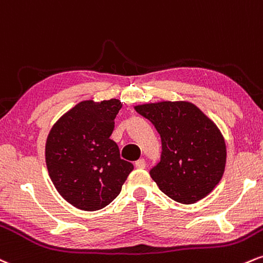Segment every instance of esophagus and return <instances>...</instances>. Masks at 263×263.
Masks as SVG:
<instances>
[{
    "label": "esophagus",
    "mask_w": 263,
    "mask_h": 263,
    "mask_svg": "<svg viewBox=\"0 0 263 263\" xmlns=\"http://www.w3.org/2000/svg\"><path fill=\"white\" fill-rule=\"evenodd\" d=\"M135 167L137 168H145L146 167V161L144 159H139L137 162H135Z\"/></svg>",
    "instance_id": "obj_1"
}]
</instances>
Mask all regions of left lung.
<instances>
[{"instance_id": "left-lung-1", "label": "left lung", "mask_w": 263, "mask_h": 263, "mask_svg": "<svg viewBox=\"0 0 263 263\" xmlns=\"http://www.w3.org/2000/svg\"><path fill=\"white\" fill-rule=\"evenodd\" d=\"M161 137V160L150 176L166 196L192 204L214 190L223 177L227 146L220 130L198 107L186 101L135 106Z\"/></svg>"}]
</instances>
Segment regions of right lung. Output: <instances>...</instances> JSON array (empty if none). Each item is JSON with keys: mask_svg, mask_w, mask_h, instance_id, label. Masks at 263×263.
<instances>
[{"mask_svg": "<svg viewBox=\"0 0 263 263\" xmlns=\"http://www.w3.org/2000/svg\"><path fill=\"white\" fill-rule=\"evenodd\" d=\"M122 103L82 101L52 125L45 144L49 176L60 196L81 211H100L122 191L132 162L112 139Z\"/></svg>", "mask_w": 263, "mask_h": 263, "instance_id": "add662e5", "label": "right lung"}]
</instances>
